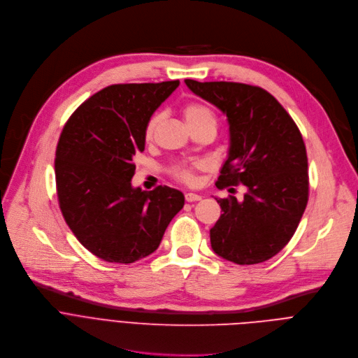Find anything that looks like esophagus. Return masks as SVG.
<instances>
[{
  "instance_id": "34e87169",
  "label": "esophagus",
  "mask_w": 358,
  "mask_h": 358,
  "mask_svg": "<svg viewBox=\"0 0 358 358\" xmlns=\"http://www.w3.org/2000/svg\"><path fill=\"white\" fill-rule=\"evenodd\" d=\"M185 199H186V201L192 203V201H199V200H201V196H200V194H196V193H186V194H185Z\"/></svg>"
}]
</instances>
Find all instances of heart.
<instances>
[{"instance_id": "heart-1", "label": "heart", "mask_w": 358, "mask_h": 358, "mask_svg": "<svg viewBox=\"0 0 358 358\" xmlns=\"http://www.w3.org/2000/svg\"><path fill=\"white\" fill-rule=\"evenodd\" d=\"M183 117H185V121H186L189 128L200 125V124H204V122H214V124H216V117H214L213 111L208 107H206L203 104H199V103H192V104L185 106L183 107ZM158 120H159L158 115H152L147 121L145 131H144L145 139H151L154 136ZM194 169H196L194 165H183V164H180V165L173 166L172 175L178 180H180L183 183L193 185L196 182Z\"/></svg>"}]
</instances>
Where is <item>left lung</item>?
<instances>
[{
	"label": "left lung",
	"instance_id": "1",
	"mask_svg": "<svg viewBox=\"0 0 358 358\" xmlns=\"http://www.w3.org/2000/svg\"><path fill=\"white\" fill-rule=\"evenodd\" d=\"M186 86L229 120L230 150L216 186L244 185V200L216 199L223 214L210 230L213 251L238 265L264 262L295 234L309 199L302 134L266 90L234 82Z\"/></svg>",
	"mask_w": 358,
	"mask_h": 358
}]
</instances>
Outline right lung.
<instances>
[{
    "instance_id": "obj_1",
    "label": "right lung",
    "mask_w": 358,
    "mask_h": 358,
    "mask_svg": "<svg viewBox=\"0 0 358 358\" xmlns=\"http://www.w3.org/2000/svg\"><path fill=\"white\" fill-rule=\"evenodd\" d=\"M179 80L108 86L70 115L60 134L55 176L63 217L80 244L107 262L152 254L185 196L169 186H131L132 158L145 150V125Z\"/></svg>"
}]
</instances>
